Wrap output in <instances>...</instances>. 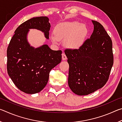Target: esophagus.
<instances>
[{"mask_svg":"<svg viewBox=\"0 0 122 122\" xmlns=\"http://www.w3.org/2000/svg\"><path fill=\"white\" fill-rule=\"evenodd\" d=\"M67 56H66V54L64 53H63L62 54V60H67Z\"/></svg>","mask_w":122,"mask_h":122,"instance_id":"1","label":"esophagus"}]
</instances>
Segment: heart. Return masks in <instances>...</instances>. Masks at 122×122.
I'll return each instance as SVG.
<instances>
[{"mask_svg":"<svg viewBox=\"0 0 122 122\" xmlns=\"http://www.w3.org/2000/svg\"><path fill=\"white\" fill-rule=\"evenodd\" d=\"M54 33L51 35L53 42L58 44L60 40H65V45L69 49H77L83 44L88 34V28L85 24L77 21L61 22L54 30Z\"/></svg>","mask_w":122,"mask_h":122,"instance_id":"b5f03b06","label":"heart"}]
</instances>
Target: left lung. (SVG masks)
Returning a JSON list of instances; mask_svg holds the SVG:
<instances>
[{"instance_id": "8db88e82", "label": "left lung", "mask_w": 122, "mask_h": 122, "mask_svg": "<svg viewBox=\"0 0 122 122\" xmlns=\"http://www.w3.org/2000/svg\"><path fill=\"white\" fill-rule=\"evenodd\" d=\"M90 38L78 49L65 51L69 66L68 83L78 95H87L104 86L113 63L112 40L103 26L92 20Z\"/></svg>"}]
</instances>
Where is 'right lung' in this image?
Listing matches in <instances>:
<instances>
[{"label": "right lung", "mask_w": 122, "mask_h": 122, "mask_svg": "<svg viewBox=\"0 0 122 122\" xmlns=\"http://www.w3.org/2000/svg\"><path fill=\"white\" fill-rule=\"evenodd\" d=\"M49 20L47 16L27 20L16 29L8 46V74L16 87L26 94L41 92L48 81L51 69L61 61V51L51 50L47 45L34 48L27 41L30 29L41 30L48 39Z\"/></svg>", "instance_id": "1"}]
</instances>
